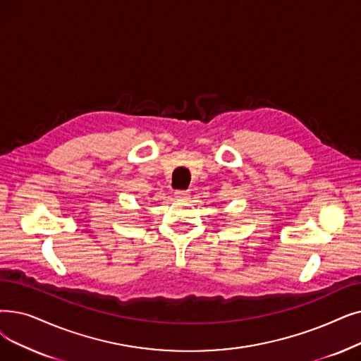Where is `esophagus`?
Returning <instances> with one entry per match:
<instances>
[{
	"mask_svg": "<svg viewBox=\"0 0 361 361\" xmlns=\"http://www.w3.org/2000/svg\"><path fill=\"white\" fill-rule=\"evenodd\" d=\"M174 195H176V197H177L178 200H187V199L190 197V193L187 192V190H176Z\"/></svg>",
	"mask_w": 361,
	"mask_h": 361,
	"instance_id": "obj_1",
	"label": "esophagus"
}]
</instances>
